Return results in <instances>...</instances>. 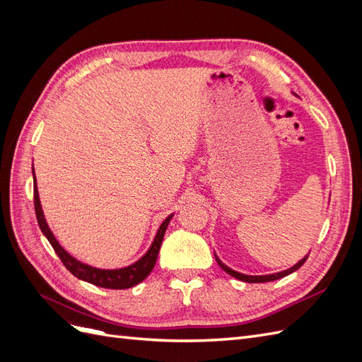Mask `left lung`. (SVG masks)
Returning a JSON list of instances; mask_svg holds the SVG:
<instances>
[{
  "label": "left lung",
  "instance_id": "1",
  "mask_svg": "<svg viewBox=\"0 0 362 362\" xmlns=\"http://www.w3.org/2000/svg\"><path fill=\"white\" fill-rule=\"evenodd\" d=\"M308 257H310V254L305 255L300 261L296 262V264H294L293 267H290V269H287V270H282V272H278V273H272V275H258V276H254V275H245V273H240V272L233 270L231 267H228L226 264H223V262L221 261V258H218V257L214 254V258H216V261H217V264L221 266V267L228 273V275H231V276H234V278H237V279H240V281H243V282H250V284H254V282H270V281L281 279V278H284V276H288L290 273H293V272H296L298 269H300V267L303 266V262H305L306 259H308Z\"/></svg>",
  "mask_w": 362,
  "mask_h": 362
}]
</instances>
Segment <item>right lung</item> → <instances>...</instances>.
<instances>
[{
    "label": "right lung",
    "instance_id": "add662e5",
    "mask_svg": "<svg viewBox=\"0 0 362 362\" xmlns=\"http://www.w3.org/2000/svg\"><path fill=\"white\" fill-rule=\"evenodd\" d=\"M33 181H35V210H36V217H37V223H39L40 231L48 238V242L51 243L52 249L56 250V254L62 259L64 267H66L74 276H76L81 281L89 282V284H93V286H96V287L124 290V288H131V287L137 286V284L144 281L152 272V269H154L164 233H166L168 225L170 222V218L173 217V214L164 218L163 223L158 228L157 234H156L154 242H152V245L146 250V254L144 257H140L136 262H133V264H129L127 267H120V269L93 267V266H89V264H86V262H81L76 258H74L69 252L63 249V246L57 242V238L54 237L52 231L47 223L45 214H43V210H42L35 168H33Z\"/></svg>",
    "mask_w": 362,
    "mask_h": 362
}]
</instances>
